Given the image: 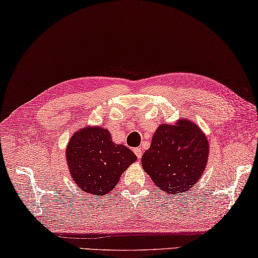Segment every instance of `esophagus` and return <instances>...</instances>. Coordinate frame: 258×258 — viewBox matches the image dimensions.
<instances>
[{
	"label": "esophagus",
	"mask_w": 258,
	"mask_h": 258,
	"mask_svg": "<svg viewBox=\"0 0 258 258\" xmlns=\"http://www.w3.org/2000/svg\"><path fill=\"white\" fill-rule=\"evenodd\" d=\"M134 152H135V154L137 155L138 160H141V159H142V155H143V150H142V147H136V149L134 150Z\"/></svg>",
	"instance_id": "1"
}]
</instances>
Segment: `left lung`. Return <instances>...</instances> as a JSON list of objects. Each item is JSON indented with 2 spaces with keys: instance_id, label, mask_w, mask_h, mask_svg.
I'll use <instances>...</instances> for the list:
<instances>
[{
  "instance_id": "obj_1",
  "label": "left lung",
  "mask_w": 258,
  "mask_h": 258,
  "mask_svg": "<svg viewBox=\"0 0 258 258\" xmlns=\"http://www.w3.org/2000/svg\"><path fill=\"white\" fill-rule=\"evenodd\" d=\"M209 154L208 138L192 121L160 124L142 166L161 191L170 194L188 191L201 178Z\"/></svg>"
}]
</instances>
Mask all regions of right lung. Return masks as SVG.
I'll return each mask as SVG.
<instances>
[{
	"label": "right lung",
	"instance_id": "obj_1",
	"mask_svg": "<svg viewBox=\"0 0 258 258\" xmlns=\"http://www.w3.org/2000/svg\"><path fill=\"white\" fill-rule=\"evenodd\" d=\"M137 160L133 151L114 144L108 130L86 126L75 133L66 149L70 174L77 186L92 196L116 187L122 172Z\"/></svg>",
	"mask_w": 258,
	"mask_h": 258
}]
</instances>
